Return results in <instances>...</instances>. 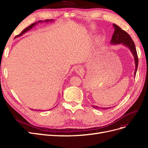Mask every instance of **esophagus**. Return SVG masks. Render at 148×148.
I'll return each mask as SVG.
<instances>
[{
  "label": "esophagus",
  "instance_id": "1",
  "mask_svg": "<svg viewBox=\"0 0 148 148\" xmlns=\"http://www.w3.org/2000/svg\"><path fill=\"white\" fill-rule=\"evenodd\" d=\"M75 72L77 74H81L83 72V67L80 65L76 66L75 69Z\"/></svg>",
  "mask_w": 148,
  "mask_h": 148
}]
</instances>
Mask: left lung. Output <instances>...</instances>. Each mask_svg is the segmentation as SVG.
Instances as JSON below:
<instances>
[{
	"mask_svg": "<svg viewBox=\"0 0 148 148\" xmlns=\"http://www.w3.org/2000/svg\"><path fill=\"white\" fill-rule=\"evenodd\" d=\"M113 26L114 27V33L113 34L112 40L110 41V44L112 45H116V44H123V45L126 46L128 47L132 54H133L134 58V61H135V65H136V68H135V71H134V76H136V71L138 67V56H137V53L136 49L135 44L132 40V38L129 35V34L126 32L125 31L122 30L120 27L117 26L115 24H113ZM92 107L96 108V109H108V108H112V107H100L97 106H92Z\"/></svg>",
	"mask_w": 148,
	"mask_h": 148,
	"instance_id": "8db88e82",
	"label": "left lung"
}]
</instances>
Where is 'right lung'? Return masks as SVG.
<instances>
[{"instance_id": "add662e5", "label": "right lung", "mask_w": 148, "mask_h": 148, "mask_svg": "<svg viewBox=\"0 0 148 148\" xmlns=\"http://www.w3.org/2000/svg\"><path fill=\"white\" fill-rule=\"evenodd\" d=\"M54 20H53V19H51V20H44V21H42V20H40V21H37V22H35V23H33V24H32L31 25H30L29 26H28L27 27H26V29H25L24 30H23L22 32L19 34V35H17L15 37V38H17V37H19V36H21V35H23V34H25L26 32H27L28 30H30V29H32L35 25H36L38 23H43V22H53ZM32 110V109H31ZM39 111H40V110H38ZM36 111V110H35ZM38 111V110H37Z\"/></svg>"}]
</instances>
